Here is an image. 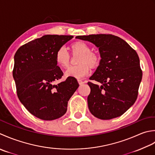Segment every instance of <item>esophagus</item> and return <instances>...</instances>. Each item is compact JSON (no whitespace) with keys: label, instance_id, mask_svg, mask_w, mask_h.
Segmentation results:
<instances>
[{"label":"esophagus","instance_id":"esophagus-1","mask_svg":"<svg viewBox=\"0 0 155 155\" xmlns=\"http://www.w3.org/2000/svg\"><path fill=\"white\" fill-rule=\"evenodd\" d=\"M78 84H80V85H82V84H84V82L83 81L80 80H78Z\"/></svg>","mask_w":155,"mask_h":155}]
</instances>
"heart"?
<instances>
[{
  "mask_svg": "<svg viewBox=\"0 0 155 155\" xmlns=\"http://www.w3.org/2000/svg\"><path fill=\"white\" fill-rule=\"evenodd\" d=\"M72 50L75 53H80L81 56L78 63L80 65L69 66L66 69L65 75L66 77L81 79L89 74L90 67H95L98 64V58L92 53L89 45L84 42H76L71 46ZM57 64L61 67H66L69 62V53L65 45L59 47L55 53Z\"/></svg>",
  "mask_w": 155,
  "mask_h": 155,
  "instance_id": "b5f03b06",
  "label": "heart"
}]
</instances>
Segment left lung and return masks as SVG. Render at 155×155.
<instances>
[{
	"mask_svg": "<svg viewBox=\"0 0 155 155\" xmlns=\"http://www.w3.org/2000/svg\"><path fill=\"white\" fill-rule=\"evenodd\" d=\"M76 39L92 43L99 49L101 59L88 82L91 91L87 97L91 114L102 120L120 116L134 104L143 72L137 53L125 41L112 35L77 36Z\"/></svg>",
	"mask_w": 155,
	"mask_h": 155,
	"instance_id": "1",
	"label": "left lung"
}]
</instances>
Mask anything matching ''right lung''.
<instances>
[{
  "mask_svg": "<svg viewBox=\"0 0 155 155\" xmlns=\"http://www.w3.org/2000/svg\"><path fill=\"white\" fill-rule=\"evenodd\" d=\"M74 37L46 35L25 44L14 56L12 76L18 99L31 114L44 120L64 116L79 84L75 78L55 82L64 75L56 51Z\"/></svg>",
  "mask_w": 155,
  "mask_h": 155,
  "instance_id": "add662e5",
  "label": "right lung"
}]
</instances>
